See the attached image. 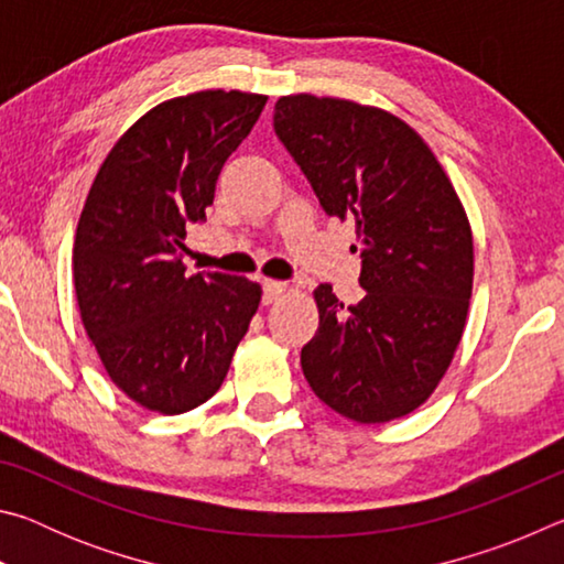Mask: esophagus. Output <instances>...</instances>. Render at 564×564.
Listing matches in <instances>:
<instances>
[{
    "instance_id": "34e87169",
    "label": "esophagus",
    "mask_w": 564,
    "mask_h": 564,
    "mask_svg": "<svg viewBox=\"0 0 564 564\" xmlns=\"http://www.w3.org/2000/svg\"><path fill=\"white\" fill-rule=\"evenodd\" d=\"M285 291H289V285H285L283 281H271V279L263 281V301H265V303L281 301V295H283Z\"/></svg>"
}]
</instances>
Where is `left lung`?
<instances>
[{"mask_svg":"<svg viewBox=\"0 0 564 564\" xmlns=\"http://www.w3.org/2000/svg\"><path fill=\"white\" fill-rule=\"evenodd\" d=\"M273 129L323 212L356 221L360 289L343 305L313 291L318 330L301 368L323 403L376 425L413 413L460 346L473 295V231L420 133L378 107L313 94L275 101Z\"/></svg>","mask_w":564,"mask_h":564,"instance_id":"8db88e82","label":"left lung"}]
</instances>
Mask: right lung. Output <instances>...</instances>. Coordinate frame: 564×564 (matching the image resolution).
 <instances>
[{"label": "right lung", "instance_id": "1", "mask_svg": "<svg viewBox=\"0 0 564 564\" xmlns=\"http://www.w3.org/2000/svg\"><path fill=\"white\" fill-rule=\"evenodd\" d=\"M265 101L236 89L161 101L123 131L84 202L72 256L84 330L111 383L154 413L206 403L259 311V283L186 275L181 251Z\"/></svg>", "mask_w": 564, "mask_h": 564}]
</instances>
